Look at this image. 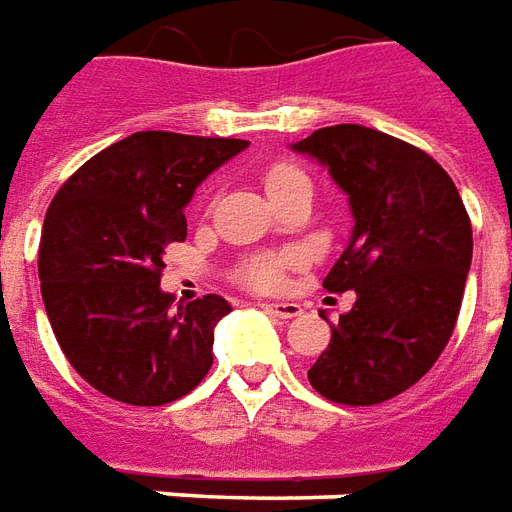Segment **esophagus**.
<instances>
[{"instance_id":"esophagus-1","label":"esophagus","mask_w":512,"mask_h":512,"mask_svg":"<svg viewBox=\"0 0 512 512\" xmlns=\"http://www.w3.org/2000/svg\"><path fill=\"white\" fill-rule=\"evenodd\" d=\"M262 308L267 314H273V317H281V320H295L300 317V303H262Z\"/></svg>"}]
</instances>
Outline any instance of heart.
Here are the masks:
<instances>
[{
    "instance_id": "obj_1",
    "label": "heart",
    "mask_w": 512,
    "mask_h": 512,
    "mask_svg": "<svg viewBox=\"0 0 512 512\" xmlns=\"http://www.w3.org/2000/svg\"><path fill=\"white\" fill-rule=\"evenodd\" d=\"M297 181H308V176L295 165H289V162H278L273 168L264 173V187L267 192L273 195V192L284 190L289 184H297ZM295 262L289 253H270V256H253L248 262L239 267V281L250 289H275V286L281 284V278H284V270L289 264Z\"/></svg>"
}]
</instances>
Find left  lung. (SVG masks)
I'll list each match as a JSON object with an SVG mask.
<instances>
[{"label":"left lung","mask_w":512,"mask_h":512,"mask_svg":"<svg viewBox=\"0 0 512 512\" xmlns=\"http://www.w3.org/2000/svg\"><path fill=\"white\" fill-rule=\"evenodd\" d=\"M292 148L328 168L355 220L322 281L328 292L353 289L355 303L331 325L308 383L331 402L378 405L444 353L471 267V220L447 170L391 134L339 123Z\"/></svg>","instance_id":"1"}]
</instances>
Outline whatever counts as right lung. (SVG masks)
Returning <instances> with one entry per match:
<instances>
[{
  "label": "right lung",
  "mask_w": 512,
  "mask_h": 512,
  "mask_svg": "<svg viewBox=\"0 0 512 512\" xmlns=\"http://www.w3.org/2000/svg\"><path fill=\"white\" fill-rule=\"evenodd\" d=\"M248 148L234 137L134 132L57 190L38 275L68 364L126 405H165L212 369L215 325L231 306L206 295L173 308L159 289L165 248L187 237L195 187Z\"/></svg>",
  "instance_id": "1"
}]
</instances>
